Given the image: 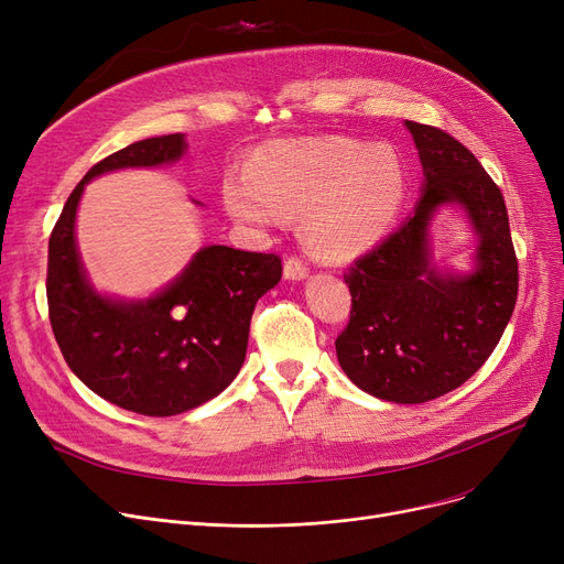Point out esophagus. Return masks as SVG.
I'll use <instances>...</instances> for the list:
<instances>
[{"label": "esophagus", "mask_w": 564, "mask_h": 564, "mask_svg": "<svg viewBox=\"0 0 564 564\" xmlns=\"http://www.w3.org/2000/svg\"><path fill=\"white\" fill-rule=\"evenodd\" d=\"M283 276H285V279H292V281H302V279L308 276V267L304 264L302 258L290 256V258L285 260V264H283Z\"/></svg>", "instance_id": "1"}]
</instances>
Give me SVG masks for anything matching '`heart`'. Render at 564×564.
<instances>
[{
	"label": "heart",
	"instance_id": "b5f03b06",
	"mask_svg": "<svg viewBox=\"0 0 564 564\" xmlns=\"http://www.w3.org/2000/svg\"><path fill=\"white\" fill-rule=\"evenodd\" d=\"M406 194L400 155L387 143L345 137L283 141L226 177L235 219L270 228L304 215L308 249L327 260L359 256L395 224Z\"/></svg>",
	"mask_w": 564,
	"mask_h": 564
}]
</instances>
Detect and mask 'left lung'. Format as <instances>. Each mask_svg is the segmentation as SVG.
<instances>
[{
	"label": "left lung",
	"instance_id": "8db88e82",
	"mask_svg": "<svg viewBox=\"0 0 564 564\" xmlns=\"http://www.w3.org/2000/svg\"><path fill=\"white\" fill-rule=\"evenodd\" d=\"M423 164L413 215L345 274L351 294L338 364L379 400L421 404L446 395L491 357L512 317L519 264L508 207L466 145L432 126L404 123ZM457 202L479 235L477 270L438 273L426 228L441 204Z\"/></svg>",
	"mask_w": 564,
	"mask_h": 564
}]
</instances>
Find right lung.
I'll list each match as a JSON object with an SVG mask.
<instances>
[{
    "mask_svg": "<svg viewBox=\"0 0 564 564\" xmlns=\"http://www.w3.org/2000/svg\"><path fill=\"white\" fill-rule=\"evenodd\" d=\"M183 134L151 137L100 160L68 196L47 247V308L70 370L107 402L141 416H175L219 395L240 372L256 302L283 274L276 253L200 249L151 300L98 294L86 279L75 215L91 177L181 160Z\"/></svg>",
    "mask_w": 564,
    "mask_h": 564,
    "instance_id": "right-lung-1",
    "label": "right lung"
}]
</instances>
